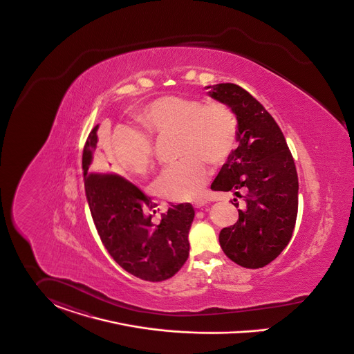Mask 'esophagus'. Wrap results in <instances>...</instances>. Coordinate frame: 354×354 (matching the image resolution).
I'll return each instance as SVG.
<instances>
[{"mask_svg":"<svg viewBox=\"0 0 354 354\" xmlns=\"http://www.w3.org/2000/svg\"><path fill=\"white\" fill-rule=\"evenodd\" d=\"M193 207H194L196 209H200V208L207 207V203H205V201H196V203L193 204Z\"/></svg>","mask_w":354,"mask_h":354,"instance_id":"1","label":"esophagus"}]
</instances>
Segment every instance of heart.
<instances>
[{"label": "heart", "mask_w": 354, "mask_h": 354, "mask_svg": "<svg viewBox=\"0 0 354 354\" xmlns=\"http://www.w3.org/2000/svg\"><path fill=\"white\" fill-rule=\"evenodd\" d=\"M147 131L119 127L113 153L119 165L142 174L154 158L153 134H178L180 161L162 169L154 181L157 194L170 201L196 198L209 178L207 161L213 165L231 158L239 142V120L231 106L200 97L167 95L147 103L140 113Z\"/></svg>", "instance_id": "b5f03b06"}]
</instances>
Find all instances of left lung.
<instances>
[{
    "label": "left lung",
    "mask_w": 354,
    "mask_h": 354,
    "mask_svg": "<svg viewBox=\"0 0 354 354\" xmlns=\"http://www.w3.org/2000/svg\"><path fill=\"white\" fill-rule=\"evenodd\" d=\"M207 88L213 99L231 106L239 120V146L211 189L234 192L245 203L235 224L221 230L218 241L236 264L260 268L278 258L292 236L298 213L295 164L282 130L252 95L234 83Z\"/></svg>",
    "instance_id": "8db88e82"
}]
</instances>
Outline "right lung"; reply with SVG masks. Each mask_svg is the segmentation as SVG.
<instances>
[{
	"label": "right lung",
	"instance_id": "add662e5",
	"mask_svg": "<svg viewBox=\"0 0 354 354\" xmlns=\"http://www.w3.org/2000/svg\"><path fill=\"white\" fill-rule=\"evenodd\" d=\"M97 127L87 137L82 166L87 203L100 240L129 274L149 282L169 279L188 259L194 209L188 203L170 204L154 224L149 211L157 205L141 189L118 174L95 171Z\"/></svg>",
	"mask_w": 354,
	"mask_h": 354
}]
</instances>
